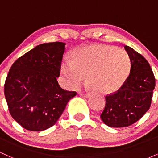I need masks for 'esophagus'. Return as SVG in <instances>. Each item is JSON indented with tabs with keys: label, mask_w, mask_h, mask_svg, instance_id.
<instances>
[{
	"label": "esophagus",
	"mask_w": 158,
	"mask_h": 158,
	"mask_svg": "<svg viewBox=\"0 0 158 158\" xmlns=\"http://www.w3.org/2000/svg\"><path fill=\"white\" fill-rule=\"evenodd\" d=\"M79 94H80L81 96H82V97H89L90 96V93H80Z\"/></svg>",
	"instance_id": "esophagus-1"
}]
</instances>
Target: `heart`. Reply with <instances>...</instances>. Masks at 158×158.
I'll return each mask as SVG.
<instances>
[{
  "label": "heart",
  "instance_id": "obj_1",
  "mask_svg": "<svg viewBox=\"0 0 158 158\" xmlns=\"http://www.w3.org/2000/svg\"><path fill=\"white\" fill-rule=\"evenodd\" d=\"M129 68V56L125 50L93 45L77 50L73 61H63L61 72L69 89L77 88L87 76L88 82L94 90L110 93L123 84Z\"/></svg>",
  "mask_w": 158,
  "mask_h": 158
}]
</instances>
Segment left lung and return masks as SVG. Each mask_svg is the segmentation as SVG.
I'll list each match as a JSON object with an SVG mask.
<instances>
[{
	"label": "left lung",
	"instance_id": "1",
	"mask_svg": "<svg viewBox=\"0 0 158 158\" xmlns=\"http://www.w3.org/2000/svg\"><path fill=\"white\" fill-rule=\"evenodd\" d=\"M131 61L128 77L121 88L106 97L100 117L110 127H127L138 121L149 109L155 78L143 56L128 46L124 47Z\"/></svg>",
	"mask_w": 158,
	"mask_h": 158
}]
</instances>
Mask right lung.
<instances>
[{"instance_id": "obj_1", "label": "right lung", "mask_w": 158, "mask_h": 158, "mask_svg": "<svg viewBox=\"0 0 158 158\" xmlns=\"http://www.w3.org/2000/svg\"><path fill=\"white\" fill-rule=\"evenodd\" d=\"M65 43H45L19 58L11 67L4 94L11 116L25 129L41 131L56 124L77 92L59 86L57 77Z\"/></svg>"}]
</instances>
